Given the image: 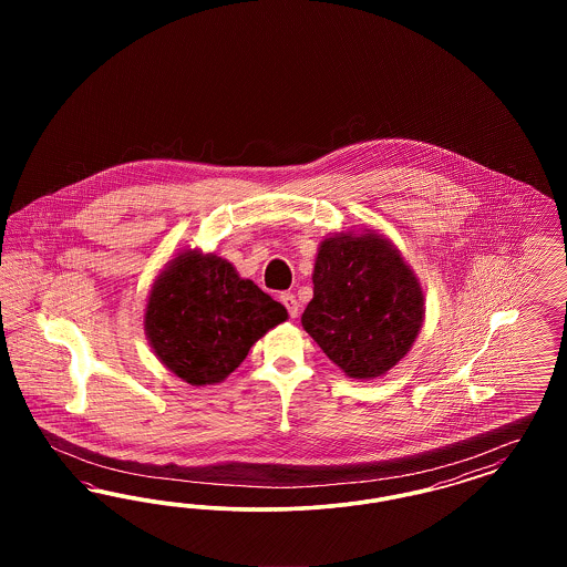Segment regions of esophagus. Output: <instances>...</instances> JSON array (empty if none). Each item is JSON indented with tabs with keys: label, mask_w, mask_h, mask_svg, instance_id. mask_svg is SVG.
Here are the masks:
<instances>
[{
	"label": "esophagus",
	"mask_w": 567,
	"mask_h": 567,
	"mask_svg": "<svg viewBox=\"0 0 567 567\" xmlns=\"http://www.w3.org/2000/svg\"><path fill=\"white\" fill-rule=\"evenodd\" d=\"M280 301L287 306V310H289L291 319H297V317H299V301H297V297L293 296V293H282V296H280Z\"/></svg>",
	"instance_id": "1"
}]
</instances>
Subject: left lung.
<instances>
[{
    "label": "left lung",
    "mask_w": 567,
    "mask_h": 567,
    "mask_svg": "<svg viewBox=\"0 0 567 567\" xmlns=\"http://www.w3.org/2000/svg\"><path fill=\"white\" fill-rule=\"evenodd\" d=\"M312 285L301 324L347 377H382L412 349L425 296L398 246L377 229L327 236Z\"/></svg>",
    "instance_id": "left-lung-1"
}]
</instances>
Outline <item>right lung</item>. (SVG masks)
I'll use <instances>...</instances> for the list:
<instances>
[{"label":"right lung","mask_w":567,"mask_h":567,"mask_svg":"<svg viewBox=\"0 0 567 567\" xmlns=\"http://www.w3.org/2000/svg\"><path fill=\"white\" fill-rule=\"evenodd\" d=\"M287 308L215 252L181 250L155 278L144 333L163 365L190 386L229 377Z\"/></svg>","instance_id":"obj_1"}]
</instances>
